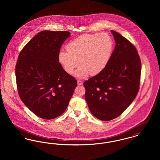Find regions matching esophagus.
Segmentation results:
<instances>
[{
  "label": "esophagus",
  "instance_id": "esophagus-1",
  "mask_svg": "<svg viewBox=\"0 0 160 160\" xmlns=\"http://www.w3.org/2000/svg\"><path fill=\"white\" fill-rule=\"evenodd\" d=\"M77 84H78V86L82 85V84H83V82H82V81H80V80H77Z\"/></svg>",
  "mask_w": 160,
  "mask_h": 160
}]
</instances>
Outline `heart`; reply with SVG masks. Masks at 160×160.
<instances>
[{"label":"heart","mask_w":160,"mask_h":160,"mask_svg":"<svg viewBox=\"0 0 160 160\" xmlns=\"http://www.w3.org/2000/svg\"><path fill=\"white\" fill-rule=\"evenodd\" d=\"M113 48V41L106 33L84 34L73 39L66 46L67 52L61 50L58 58L65 71L72 74L78 65L76 76L84 78L89 74H98L106 67Z\"/></svg>","instance_id":"b5f03b06"}]
</instances>
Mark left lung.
I'll return each mask as SVG.
<instances>
[{"label":"left lung","instance_id":"1","mask_svg":"<svg viewBox=\"0 0 160 160\" xmlns=\"http://www.w3.org/2000/svg\"><path fill=\"white\" fill-rule=\"evenodd\" d=\"M111 32L116 46L106 67L83 83L84 98L92 114L104 121L119 116L135 99L141 74L135 47L119 33Z\"/></svg>","mask_w":160,"mask_h":160}]
</instances>
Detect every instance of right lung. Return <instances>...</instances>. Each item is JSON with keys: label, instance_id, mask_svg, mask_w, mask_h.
I'll return each instance as SVG.
<instances>
[{"label": "right lung", "instance_id": "1", "mask_svg": "<svg viewBox=\"0 0 160 160\" xmlns=\"http://www.w3.org/2000/svg\"><path fill=\"white\" fill-rule=\"evenodd\" d=\"M70 34L41 31L18 58L15 77L19 96L31 112L44 119L56 118L66 110L77 86L59 63L61 46Z\"/></svg>", "mask_w": 160, "mask_h": 160}]
</instances>
